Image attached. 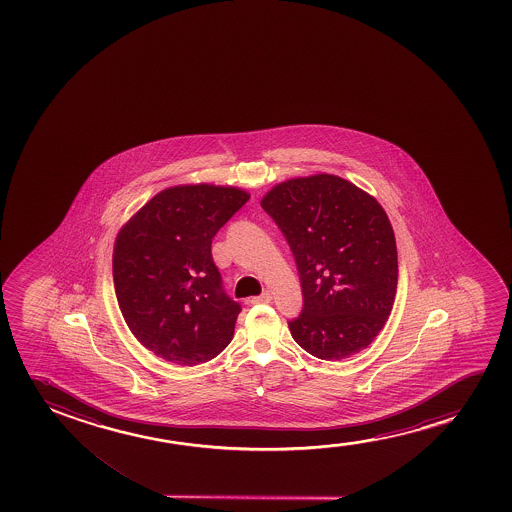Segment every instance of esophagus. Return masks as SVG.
Listing matches in <instances>:
<instances>
[{
  "label": "esophagus",
  "mask_w": 512,
  "mask_h": 512,
  "mask_svg": "<svg viewBox=\"0 0 512 512\" xmlns=\"http://www.w3.org/2000/svg\"><path fill=\"white\" fill-rule=\"evenodd\" d=\"M250 302L252 304H266V302H271V294L264 292V294L257 295V297H252Z\"/></svg>",
  "instance_id": "1"
}]
</instances>
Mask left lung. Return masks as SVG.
I'll use <instances>...</instances> for the list:
<instances>
[{"label":"left lung","mask_w":512,"mask_h":512,"mask_svg":"<svg viewBox=\"0 0 512 512\" xmlns=\"http://www.w3.org/2000/svg\"><path fill=\"white\" fill-rule=\"evenodd\" d=\"M260 206L287 238L304 308L288 322L302 350L343 360L365 350L392 313L399 262L381 204L336 175L274 185Z\"/></svg>","instance_id":"8db88e82"}]
</instances>
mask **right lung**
Here are the masks:
<instances>
[{"instance_id": "right-lung-1", "label": "right lung", "mask_w": 512, "mask_h": 512, "mask_svg": "<svg viewBox=\"0 0 512 512\" xmlns=\"http://www.w3.org/2000/svg\"><path fill=\"white\" fill-rule=\"evenodd\" d=\"M248 199L238 187L176 185L152 197L117 234L119 308L157 357L194 367L231 343L241 306L225 295L211 239Z\"/></svg>"}]
</instances>
